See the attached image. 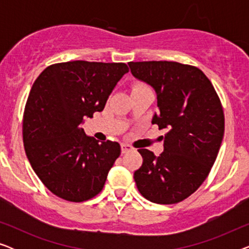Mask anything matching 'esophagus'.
<instances>
[{
    "label": "esophagus",
    "instance_id": "obj_1",
    "mask_svg": "<svg viewBox=\"0 0 249 249\" xmlns=\"http://www.w3.org/2000/svg\"><path fill=\"white\" fill-rule=\"evenodd\" d=\"M130 151H132V147H131L130 145L121 144V152H122V154H124V153H128V152H130Z\"/></svg>",
    "mask_w": 249,
    "mask_h": 249
}]
</instances>
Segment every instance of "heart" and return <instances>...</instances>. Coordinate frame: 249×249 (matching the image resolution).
Returning a JSON list of instances; mask_svg holds the SVG:
<instances>
[{
  "label": "heart",
  "instance_id": "obj_1",
  "mask_svg": "<svg viewBox=\"0 0 249 249\" xmlns=\"http://www.w3.org/2000/svg\"><path fill=\"white\" fill-rule=\"evenodd\" d=\"M142 87H146L145 85H142V84H135V86H134V88H132V89H136V88H142Z\"/></svg>",
  "mask_w": 249,
  "mask_h": 249
}]
</instances>
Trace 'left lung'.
Masks as SVG:
<instances>
[{
  "label": "left lung",
  "mask_w": 249,
  "mask_h": 249,
  "mask_svg": "<svg viewBox=\"0 0 249 249\" xmlns=\"http://www.w3.org/2000/svg\"><path fill=\"white\" fill-rule=\"evenodd\" d=\"M136 79L156 93L152 124L168 132L159 156L139 148L142 164L134 173L139 193L158 204L181 202L204 182L224 134L221 102L202 70L172 61L129 62Z\"/></svg>",
  "instance_id": "left-lung-1"
}]
</instances>
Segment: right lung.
I'll use <instances>...</instances> for the list:
<instances>
[{
  "label": "right lung",
  "mask_w": 249,
  "mask_h": 249,
  "mask_svg": "<svg viewBox=\"0 0 249 249\" xmlns=\"http://www.w3.org/2000/svg\"><path fill=\"white\" fill-rule=\"evenodd\" d=\"M125 63L70 61L47 67L34 83L23 113V145L37 177L69 202L93 198L103 189L121 153L117 142H100L80 124L103 111Z\"/></svg>",
  "instance_id": "1"
}]
</instances>
